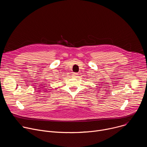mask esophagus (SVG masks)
<instances>
[{
	"mask_svg": "<svg viewBox=\"0 0 147 147\" xmlns=\"http://www.w3.org/2000/svg\"><path fill=\"white\" fill-rule=\"evenodd\" d=\"M77 76H78V73H74L73 74V77H76Z\"/></svg>",
	"mask_w": 147,
	"mask_h": 147,
	"instance_id": "esophagus-1",
	"label": "esophagus"
}]
</instances>
